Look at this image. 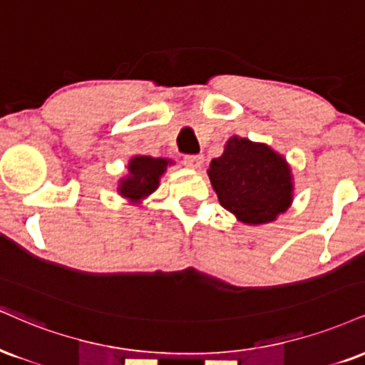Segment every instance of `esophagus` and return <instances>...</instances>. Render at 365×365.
<instances>
[{"mask_svg":"<svg viewBox=\"0 0 365 365\" xmlns=\"http://www.w3.org/2000/svg\"><path fill=\"white\" fill-rule=\"evenodd\" d=\"M202 161H204V156L202 155L183 156V163H185V166H188V168H200Z\"/></svg>","mask_w":365,"mask_h":365,"instance_id":"34e87169","label":"esophagus"}]
</instances>
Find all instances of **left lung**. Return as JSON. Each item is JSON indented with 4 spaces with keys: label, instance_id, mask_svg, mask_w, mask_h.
<instances>
[{
    "label": "left lung",
    "instance_id": "1",
    "mask_svg": "<svg viewBox=\"0 0 365 365\" xmlns=\"http://www.w3.org/2000/svg\"><path fill=\"white\" fill-rule=\"evenodd\" d=\"M207 173L222 207L247 225L274 221L292 202L291 170L265 144L231 138Z\"/></svg>",
    "mask_w": 365,
    "mask_h": 365
}]
</instances>
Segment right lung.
Returning a JSON list of instances; mask_svg holds the SVG:
<instances>
[{"label": "right lung", "mask_w": 365, "mask_h": 365, "mask_svg": "<svg viewBox=\"0 0 365 365\" xmlns=\"http://www.w3.org/2000/svg\"><path fill=\"white\" fill-rule=\"evenodd\" d=\"M168 165V160L149 156H135L129 163V177L122 180L120 194L130 197L133 200H139L148 194H151L160 185V177Z\"/></svg>", "instance_id": "obj_1"}]
</instances>
